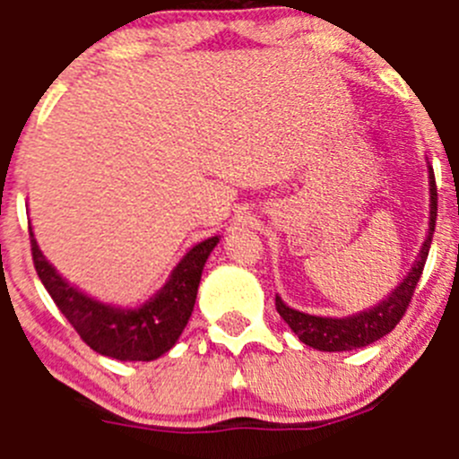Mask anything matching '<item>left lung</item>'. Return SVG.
<instances>
[{"instance_id": "obj_1", "label": "left lung", "mask_w": 459, "mask_h": 459, "mask_svg": "<svg viewBox=\"0 0 459 459\" xmlns=\"http://www.w3.org/2000/svg\"><path fill=\"white\" fill-rule=\"evenodd\" d=\"M429 186H430V220H429V238L422 244L418 259H415L413 268L409 275L402 280V284L395 290H391L386 299L377 304V307L368 308V311L358 313L351 317H317L308 316V313H299L295 308L286 307L281 302L280 295H275V308L281 319L290 326V331L299 337L307 346H313L317 351H353L362 349V346L373 344L379 337L391 333L393 328L400 324L404 317L406 308H409L411 299H413L415 286H418L420 277H422L424 264H427L430 239H433L435 230V217H437V188H435V175L433 169H429Z\"/></svg>"}]
</instances>
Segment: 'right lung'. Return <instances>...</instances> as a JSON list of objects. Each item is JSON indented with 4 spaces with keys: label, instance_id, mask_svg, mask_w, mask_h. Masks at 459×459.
<instances>
[{
    "label": "right lung",
    "instance_id": "add662e5",
    "mask_svg": "<svg viewBox=\"0 0 459 459\" xmlns=\"http://www.w3.org/2000/svg\"><path fill=\"white\" fill-rule=\"evenodd\" d=\"M217 242L220 238L215 235L193 247L148 302L137 308H119L88 298L68 284L41 255L30 230L35 271L53 302L92 351L122 362H151L173 349L195 307L204 264Z\"/></svg>",
    "mask_w": 459,
    "mask_h": 459
}]
</instances>
